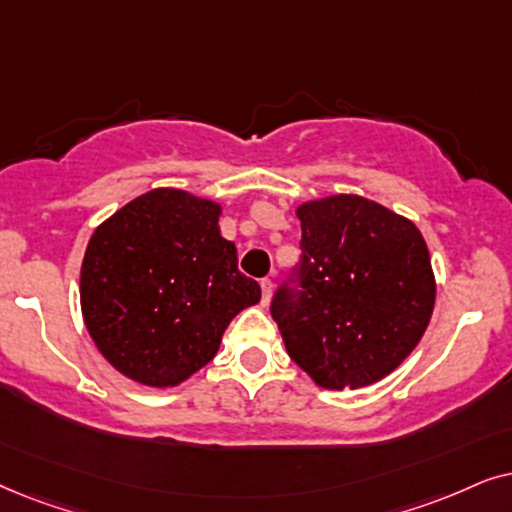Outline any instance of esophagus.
I'll return each instance as SVG.
<instances>
[{
  "mask_svg": "<svg viewBox=\"0 0 512 512\" xmlns=\"http://www.w3.org/2000/svg\"><path fill=\"white\" fill-rule=\"evenodd\" d=\"M262 304H269L271 299V292H274V283H271V278H262Z\"/></svg>",
  "mask_w": 512,
  "mask_h": 512,
  "instance_id": "esophagus-1",
  "label": "esophagus"
}]
</instances>
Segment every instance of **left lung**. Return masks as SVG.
<instances>
[{
	"label": "left lung",
	"mask_w": 512,
	"mask_h": 512,
	"mask_svg": "<svg viewBox=\"0 0 512 512\" xmlns=\"http://www.w3.org/2000/svg\"><path fill=\"white\" fill-rule=\"evenodd\" d=\"M297 217L302 260L271 299L285 349L318 386H370L410 356L431 320L424 236L353 194L302 203Z\"/></svg>",
	"instance_id": "1"
}]
</instances>
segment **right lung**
<instances>
[{"mask_svg":"<svg viewBox=\"0 0 512 512\" xmlns=\"http://www.w3.org/2000/svg\"><path fill=\"white\" fill-rule=\"evenodd\" d=\"M220 206L152 189L93 231L81 313L102 356L128 379L177 386L210 363L231 318L262 290L238 271Z\"/></svg>","mask_w":512,"mask_h":512,"instance_id":"right-lung-1","label":"right lung"}]
</instances>
